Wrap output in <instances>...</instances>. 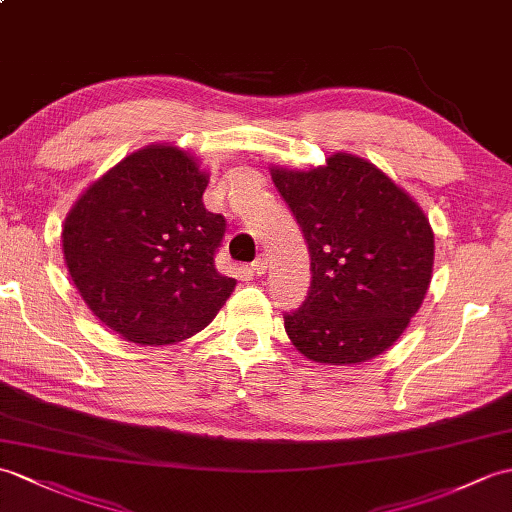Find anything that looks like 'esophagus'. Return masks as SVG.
<instances>
[{"mask_svg": "<svg viewBox=\"0 0 512 512\" xmlns=\"http://www.w3.org/2000/svg\"><path fill=\"white\" fill-rule=\"evenodd\" d=\"M251 270H253L255 277L266 275V270H268V259H266V255H259V257L253 261V264H251Z\"/></svg>", "mask_w": 512, "mask_h": 512, "instance_id": "1", "label": "esophagus"}]
</instances>
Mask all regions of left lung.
I'll use <instances>...</instances> for the list:
<instances>
[{"label": "left lung", "instance_id": "1", "mask_svg": "<svg viewBox=\"0 0 512 512\" xmlns=\"http://www.w3.org/2000/svg\"><path fill=\"white\" fill-rule=\"evenodd\" d=\"M310 251L312 283L285 312L292 344L323 364L384 353L419 312L432 279L434 233L423 209L353 154L310 172L272 170Z\"/></svg>", "mask_w": 512, "mask_h": 512}]
</instances>
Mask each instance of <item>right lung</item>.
Instances as JSON below:
<instances>
[{"label":"right lung","instance_id":"add662e5","mask_svg":"<svg viewBox=\"0 0 512 512\" xmlns=\"http://www.w3.org/2000/svg\"><path fill=\"white\" fill-rule=\"evenodd\" d=\"M209 176L183 150L130 154L78 198L63 253L82 299L137 344L181 342L207 327L235 279L216 270L227 220L202 205Z\"/></svg>","mask_w":512,"mask_h":512}]
</instances>
